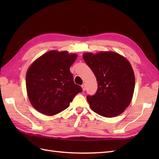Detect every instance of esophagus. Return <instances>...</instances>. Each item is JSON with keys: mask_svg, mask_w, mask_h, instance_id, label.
I'll use <instances>...</instances> for the list:
<instances>
[{"mask_svg": "<svg viewBox=\"0 0 159 159\" xmlns=\"http://www.w3.org/2000/svg\"><path fill=\"white\" fill-rule=\"evenodd\" d=\"M81 87H82V88H83V91H85V90H86V85H85V84H83Z\"/></svg>", "mask_w": 159, "mask_h": 159, "instance_id": "esophagus-1", "label": "esophagus"}]
</instances>
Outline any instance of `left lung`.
Masks as SVG:
<instances>
[{
	"mask_svg": "<svg viewBox=\"0 0 159 159\" xmlns=\"http://www.w3.org/2000/svg\"><path fill=\"white\" fill-rule=\"evenodd\" d=\"M83 59L95 74L98 89L87 100L94 112L105 117L122 113L133 98L135 79L129 61L114 52L85 53Z\"/></svg>",
	"mask_w": 159,
	"mask_h": 159,
	"instance_id": "1",
	"label": "left lung"
}]
</instances>
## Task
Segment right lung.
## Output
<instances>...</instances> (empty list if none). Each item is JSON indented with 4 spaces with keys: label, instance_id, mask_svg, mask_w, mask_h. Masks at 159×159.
<instances>
[{
    "label": "right lung",
    "instance_id": "1",
    "mask_svg": "<svg viewBox=\"0 0 159 159\" xmlns=\"http://www.w3.org/2000/svg\"><path fill=\"white\" fill-rule=\"evenodd\" d=\"M76 54L51 50L43 54L29 67L26 75L30 102L39 112L54 116L65 110L83 89L74 83L70 67Z\"/></svg>",
    "mask_w": 159,
    "mask_h": 159
}]
</instances>
